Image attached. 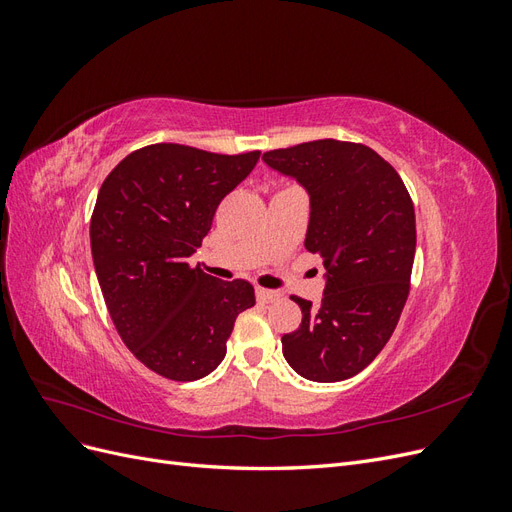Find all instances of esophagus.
<instances>
[{
	"instance_id": "esophagus-1",
	"label": "esophagus",
	"mask_w": 512,
	"mask_h": 512,
	"mask_svg": "<svg viewBox=\"0 0 512 512\" xmlns=\"http://www.w3.org/2000/svg\"><path fill=\"white\" fill-rule=\"evenodd\" d=\"M282 294L277 292V290H267V288H256V299L260 301V303H273V301H277L280 299Z\"/></svg>"
}]
</instances>
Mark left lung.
Masks as SVG:
<instances>
[{"instance_id":"8db88e82","label":"left lung","mask_w":512,"mask_h":512,"mask_svg":"<svg viewBox=\"0 0 512 512\" xmlns=\"http://www.w3.org/2000/svg\"><path fill=\"white\" fill-rule=\"evenodd\" d=\"M262 160L305 188V247L327 271L318 305L292 297L303 320L282 337L284 359L307 380H348L380 354L406 305L416 250L410 194L365 145L324 138Z\"/></svg>"}]
</instances>
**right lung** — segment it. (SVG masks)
I'll list each match as a JSON object with an SVG mask.
<instances>
[{
	"label": "right lung",
	"instance_id": "obj_1",
	"mask_svg": "<svg viewBox=\"0 0 512 512\" xmlns=\"http://www.w3.org/2000/svg\"><path fill=\"white\" fill-rule=\"evenodd\" d=\"M258 158L158 143L123 158L98 192L89 237L108 314L136 359L168 380L211 374L256 303L250 282H222L188 260Z\"/></svg>",
	"mask_w": 512,
	"mask_h": 512
}]
</instances>
